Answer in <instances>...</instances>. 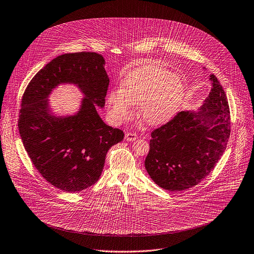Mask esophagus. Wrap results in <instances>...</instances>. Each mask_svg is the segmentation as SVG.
Here are the masks:
<instances>
[{"label": "esophagus", "mask_w": 254, "mask_h": 254, "mask_svg": "<svg viewBox=\"0 0 254 254\" xmlns=\"http://www.w3.org/2000/svg\"><path fill=\"white\" fill-rule=\"evenodd\" d=\"M137 134L136 133H133V132H127L126 133V139L127 141H133L135 139H137Z\"/></svg>", "instance_id": "esophagus-1"}]
</instances>
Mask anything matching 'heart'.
Here are the masks:
<instances>
[{"label": "heart", "mask_w": 254, "mask_h": 254, "mask_svg": "<svg viewBox=\"0 0 254 254\" xmlns=\"http://www.w3.org/2000/svg\"><path fill=\"white\" fill-rule=\"evenodd\" d=\"M186 96L184 81L156 64L136 67L122 78L121 88L107 96L111 118L116 123L128 120L133 104H139V117L147 125L165 123L180 109Z\"/></svg>", "instance_id": "1"}]
</instances>
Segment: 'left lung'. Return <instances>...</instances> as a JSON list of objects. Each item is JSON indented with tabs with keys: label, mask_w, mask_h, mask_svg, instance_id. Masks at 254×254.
<instances>
[{
	"label": "left lung",
	"mask_w": 254,
	"mask_h": 254,
	"mask_svg": "<svg viewBox=\"0 0 254 254\" xmlns=\"http://www.w3.org/2000/svg\"><path fill=\"white\" fill-rule=\"evenodd\" d=\"M198 111H183L151 132L144 165L160 188L181 191L203 181L225 152L231 133L226 93L214 74Z\"/></svg>",
	"instance_id": "1"
}]
</instances>
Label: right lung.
I'll return each mask as SVG.
<instances>
[{
    "mask_svg": "<svg viewBox=\"0 0 254 254\" xmlns=\"http://www.w3.org/2000/svg\"><path fill=\"white\" fill-rule=\"evenodd\" d=\"M105 60L94 52L61 55L41 68L21 100L18 129L23 146L41 176L66 192L81 191L100 178L106 154L124 131L102 121L109 77ZM76 85L85 95L74 115L55 116L48 97L60 84Z\"/></svg>",
    "mask_w": 254,
    "mask_h": 254,
    "instance_id": "obj_1",
    "label": "right lung"
}]
</instances>
